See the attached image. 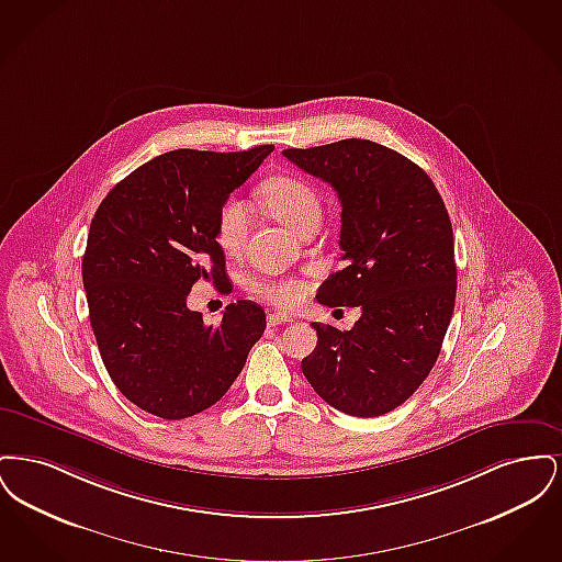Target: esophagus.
<instances>
[{
	"label": "esophagus",
	"mask_w": 562,
	"mask_h": 562,
	"mask_svg": "<svg viewBox=\"0 0 562 562\" xmlns=\"http://www.w3.org/2000/svg\"><path fill=\"white\" fill-rule=\"evenodd\" d=\"M289 322H293V318H291V316H286V314H278V312H269L268 314L269 326H278V324H289Z\"/></svg>",
	"instance_id": "1"
}]
</instances>
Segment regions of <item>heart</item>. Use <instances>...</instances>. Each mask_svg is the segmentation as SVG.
I'll return each mask as SVG.
<instances>
[{"instance_id":"1","label":"heart","mask_w":562,"mask_h":562,"mask_svg":"<svg viewBox=\"0 0 562 562\" xmlns=\"http://www.w3.org/2000/svg\"><path fill=\"white\" fill-rule=\"evenodd\" d=\"M259 200L271 216H276L299 234L305 227L321 223V195L307 181L299 177H271L259 188ZM248 234L250 209L244 200L232 195L221 204L216 214V241L227 255H238L246 246ZM248 286L257 296L278 307H293L305 294V282L293 276L263 273L252 278Z\"/></svg>"}]
</instances>
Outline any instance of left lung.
Listing matches in <instances>:
<instances>
[{
    "label": "left lung",
    "instance_id": "left-lung-1",
    "mask_svg": "<svg viewBox=\"0 0 562 562\" xmlns=\"http://www.w3.org/2000/svg\"><path fill=\"white\" fill-rule=\"evenodd\" d=\"M282 154L341 200L344 268L322 282L316 299L362 312L349 330L312 322L318 346L301 369L337 411L385 415L426 381L453 316L447 206L426 170L367 138Z\"/></svg>",
    "mask_w": 562,
    "mask_h": 562
}]
</instances>
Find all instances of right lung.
Wrapping results in <instances>:
<instances>
[{
	"instance_id": "right-lung-1",
	"label": "right lung",
	"mask_w": 562,
	"mask_h": 562,
	"mask_svg": "<svg viewBox=\"0 0 562 562\" xmlns=\"http://www.w3.org/2000/svg\"><path fill=\"white\" fill-rule=\"evenodd\" d=\"M271 151L161 154L111 189L90 223L81 278L97 346L115 387L156 417L221 401L266 330L255 301L229 303L206 326L188 294L200 278L232 291L216 214Z\"/></svg>"
}]
</instances>
